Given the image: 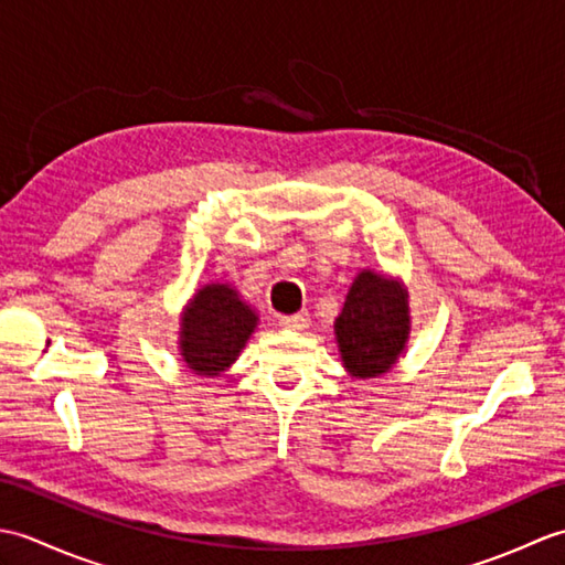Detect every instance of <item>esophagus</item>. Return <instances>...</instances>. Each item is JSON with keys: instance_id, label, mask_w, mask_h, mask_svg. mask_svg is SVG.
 <instances>
[{"instance_id": "34e87169", "label": "esophagus", "mask_w": 565, "mask_h": 565, "mask_svg": "<svg viewBox=\"0 0 565 565\" xmlns=\"http://www.w3.org/2000/svg\"><path fill=\"white\" fill-rule=\"evenodd\" d=\"M279 326L286 330H306L310 326L308 313H296V316H281Z\"/></svg>"}]
</instances>
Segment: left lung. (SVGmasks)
Segmentation results:
<instances>
[{
	"instance_id": "8db88e82",
	"label": "left lung",
	"mask_w": 565,
	"mask_h": 565,
	"mask_svg": "<svg viewBox=\"0 0 565 565\" xmlns=\"http://www.w3.org/2000/svg\"><path fill=\"white\" fill-rule=\"evenodd\" d=\"M344 366L359 379L386 374L407 340V301L398 281L362 271L334 322Z\"/></svg>"
}]
</instances>
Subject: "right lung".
Returning a JSON list of instances; mask_svg holds the SVG:
<instances>
[{"instance_id":"obj_1","label":"right lung","mask_w":565,"mask_h":565,"mask_svg":"<svg viewBox=\"0 0 565 565\" xmlns=\"http://www.w3.org/2000/svg\"><path fill=\"white\" fill-rule=\"evenodd\" d=\"M255 326V310L239 301L231 286H206L189 303L182 320L179 344L184 362L199 376H215L235 362Z\"/></svg>"}]
</instances>
